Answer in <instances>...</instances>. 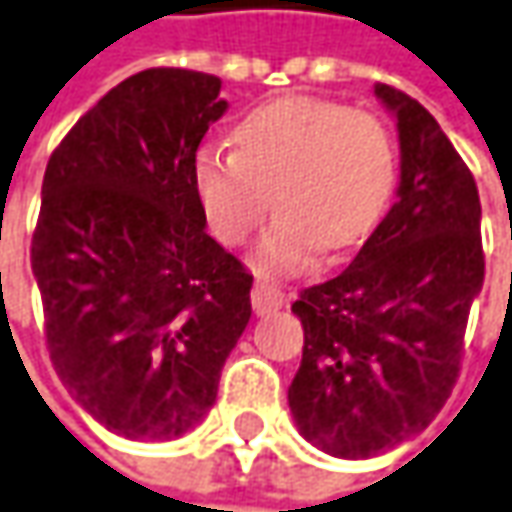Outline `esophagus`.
<instances>
[{
    "label": "esophagus",
    "mask_w": 512,
    "mask_h": 512,
    "mask_svg": "<svg viewBox=\"0 0 512 512\" xmlns=\"http://www.w3.org/2000/svg\"><path fill=\"white\" fill-rule=\"evenodd\" d=\"M284 292H281V286L269 284V281H257L252 286V307H255L257 316H263V313H272V310H281L284 307Z\"/></svg>",
    "instance_id": "obj_1"
}]
</instances>
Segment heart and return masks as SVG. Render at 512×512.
<instances>
[{"label":"heart","instance_id":"1","mask_svg":"<svg viewBox=\"0 0 512 512\" xmlns=\"http://www.w3.org/2000/svg\"><path fill=\"white\" fill-rule=\"evenodd\" d=\"M196 199L214 237L243 243L272 205L252 263L260 272L307 269L327 249L359 246L397 188V144L371 112L321 98H281L234 127V153L199 147Z\"/></svg>","mask_w":512,"mask_h":512}]
</instances>
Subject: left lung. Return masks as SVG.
Masks as SVG:
<instances>
[{
  "label": "left lung",
  "mask_w": 512,
  "mask_h": 512,
  "mask_svg": "<svg viewBox=\"0 0 512 512\" xmlns=\"http://www.w3.org/2000/svg\"><path fill=\"white\" fill-rule=\"evenodd\" d=\"M374 92L397 118V202L342 275L292 304L304 356L286 394L298 432L350 461L394 449L435 420L484 286L469 167L426 106L385 83Z\"/></svg>",
  "instance_id": "8db88e82"
}]
</instances>
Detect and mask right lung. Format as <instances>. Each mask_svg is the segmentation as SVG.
<instances>
[{
    "mask_svg": "<svg viewBox=\"0 0 512 512\" xmlns=\"http://www.w3.org/2000/svg\"><path fill=\"white\" fill-rule=\"evenodd\" d=\"M223 80H121L51 153L31 240L46 345L80 408L130 440H173L217 400L252 318V275L205 231L196 147Z\"/></svg>",
    "mask_w": 512,
    "mask_h": 512,
    "instance_id": "1",
    "label": "right lung"
}]
</instances>
